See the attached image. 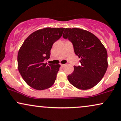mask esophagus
I'll return each mask as SVG.
<instances>
[{"mask_svg": "<svg viewBox=\"0 0 121 121\" xmlns=\"http://www.w3.org/2000/svg\"><path fill=\"white\" fill-rule=\"evenodd\" d=\"M65 64H61V65H60L62 67H65Z\"/></svg>", "mask_w": 121, "mask_h": 121, "instance_id": "1", "label": "esophagus"}]
</instances>
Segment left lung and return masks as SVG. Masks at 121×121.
I'll list each match as a JSON object with an SVG mask.
<instances>
[{"label": "left lung", "mask_w": 121, "mask_h": 121, "mask_svg": "<svg viewBox=\"0 0 121 121\" xmlns=\"http://www.w3.org/2000/svg\"><path fill=\"white\" fill-rule=\"evenodd\" d=\"M64 30L63 38L71 42L75 54L81 58V65H74L73 72L68 76V81L78 89H91L99 82L106 72V49L99 39L89 31L77 28Z\"/></svg>", "instance_id": "obj_1"}]
</instances>
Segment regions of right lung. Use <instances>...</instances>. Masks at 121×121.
Returning a JSON list of instances; mask_svg holds the SVG:
<instances>
[{
	"instance_id": "1",
	"label": "right lung",
	"mask_w": 121,
	"mask_h": 121,
	"mask_svg": "<svg viewBox=\"0 0 121 121\" xmlns=\"http://www.w3.org/2000/svg\"><path fill=\"white\" fill-rule=\"evenodd\" d=\"M64 28H45L36 31L25 40L18 53V68L25 81L38 90L53 85L60 65H47L54 43L62 36Z\"/></svg>"
}]
</instances>
